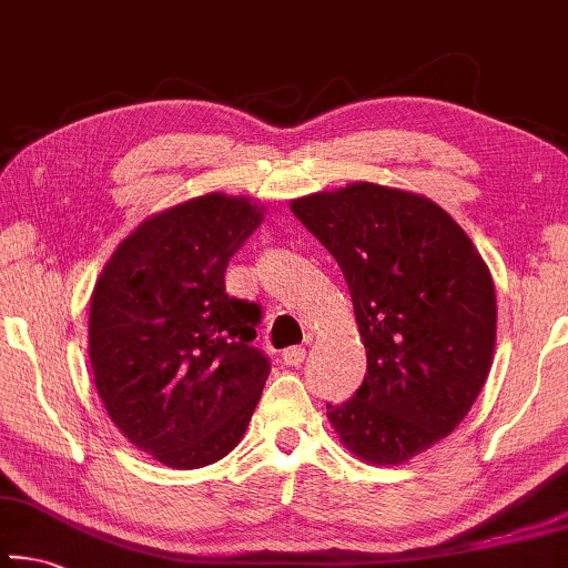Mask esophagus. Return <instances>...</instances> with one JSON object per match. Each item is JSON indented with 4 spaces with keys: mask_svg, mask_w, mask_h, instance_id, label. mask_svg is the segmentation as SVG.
<instances>
[{
    "mask_svg": "<svg viewBox=\"0 0 568 568\" xmlns=\"http://www.w3.org/2000/svg\"><path fill=\"white\" fill-rule=\"evenodd\" d=\"M305 361V348H301V345H293V348H287V351H283V363L285 365H301Z\"/></svg>",
    "mask_w": 568,
    "mask_h": 568,
    "instance_id": "obj_1",
    "label": "esophagus"
}]
</instances>
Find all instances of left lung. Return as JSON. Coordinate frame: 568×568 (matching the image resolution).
I'll use <instances>...</instances> for the list:
<instances>
[{
	"instance_id": "left-lung-1",
	"label": "left lung",
	"mask_w": 568,
	"mask_h": 568,
	"mask_svg": "<svg viewBox=\"0 0 568 568\" xmlns=\"http://www.w3.org/2000/svg\"><path fill=\"white\" fill-rule=\"evenodd\" d=\"M348 283L368 358L328 420L363 464L400 466L474 406L496 345V287L470 237L418 192L351 182L291 200Z\"/></svg>"
}]
</instances>
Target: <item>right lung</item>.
Instances as JSON below:
<instances>
[{
    "label": "right lung",
    "instance_id": "right-lung-1",
    "mask_svg": "<svg viewBox=\"0 0 568 568\" xmlns=\"http://www.w3.org/2000/svg\"><path fill=\"white\" fill-rule=\"evenodd\" d=\"M263 217L247 195L185 200L142 220L94 283V386L120 434L170 468L227 456L261 400V307L225 293V267Z\"/></svg>",
    "mask_w": 568,
    "mask_h": 568
}]
</instances>
